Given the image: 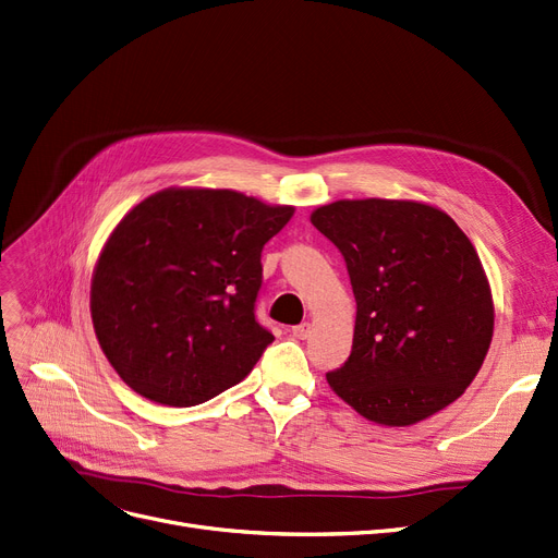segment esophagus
<instances>
[{
  "mask_svg": "<svg viewBox=\"0 0 558 558\" xmlns=\"http://www.w3.org/2000/svg\"><path fill=\"white\" fill-rule=\"evenodd\" d=\"M310 332H312V324H310V322H303V324H299V326L292 328V335L299 337V339H305Z\"/></svg>",
  "mask_w": 558,
  "mask_h": 558,
  "instance_id": "obj_1",
  "label": "esophagus"
}]
</instances>
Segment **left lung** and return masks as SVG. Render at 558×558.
Segmentation results:
<instances>
[{
  "label": "left lung",
  "instance_id": "8db88e82",
  "mask_svg": "<svg viewBox=\"0 0 558 558\" xmlns=\"http://www.w3.org/2000/svg\"><path fill=\"white\" fill-rule=\"evenodd\" d=\"M344 255L353 349L330 390L380 426L417 424L463 395L493 342L495 303L476 248L417 201H335L310 216Z\"/></svg>",
  "mask_w": 558,
  "mask_h": 558
}]
</instances>
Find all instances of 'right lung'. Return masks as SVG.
<instances>
[{
	"mask_svg": "<svg viewBox=\"0 0 558 558\" xmlns=\"http://www.w3.org/2000/svg\"><path fill=\"white\" fill-rule=\"evenodd\" d=\"M292 216L232 189L168 186L120 219L95 262L90 319L136 395L189 408L253 372L274 342L255 322L259 255Z\"/></svg>",
	"mask_w": 558,
	"mask_h": 558,
	"instance_id": "right-lung-1",
	"label": "right lung"
}]
</instances>
